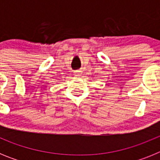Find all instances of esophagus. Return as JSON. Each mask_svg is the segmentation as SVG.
I'll use <instances>...</instances> for the list:
<instances>
[{
  "label": "esophagus",
  "mask_w": 160,
  "mask_h": 160,
  "mask_svg": "<svg viewBox=\"0 0 160 160\" xmlns=\"http://www.w3.org/2000/svg\"><path fill=\"white\" fill-rule=\"evenodd\" d=\"M73 73H75V75H80V74L82 73V70H74V71H73Z\"/></svg>",
  "instance_id": "34e87169"
}]
</instances>
